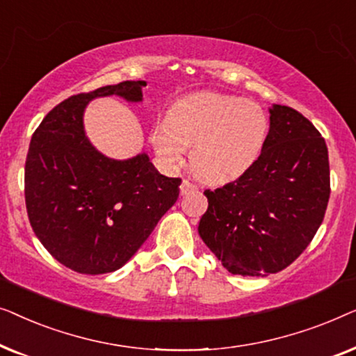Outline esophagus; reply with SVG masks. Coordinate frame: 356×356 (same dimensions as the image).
I'll list each match as a JSON object with an SVG mask.
<instances>
[{"mask_svg":"<svg viewBox=\"0 0 356 356\" xmlns=\"http://www.w3.org/2000/svg\"><path fill=\"white\" fill-rule=\"evenodd\" d=\"M196 189H197L196 184H194L193 181H189V179H183L181 186H179V191H181L183 196H186V194L196 191Z\"/></svg>","mask_w":356,"mask_h":356,"instance_id":"34e87169","label":"esophagus"}]
</instances>
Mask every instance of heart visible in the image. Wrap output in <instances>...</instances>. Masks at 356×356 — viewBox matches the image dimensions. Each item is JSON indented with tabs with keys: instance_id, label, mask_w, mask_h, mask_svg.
I'll return each instance as SVG.
<instances>
[{
	"instance_id": "obj_1",
	"label": "heart",
	"mask_w": 356,
	"mask_h": 356,
	"mask_svg": "<svg viewBox=\"0 0 356 356\" xmlns=\"http://www.w3.org/2000/svg\"><path fill=\"white\" fill-rule=\"evenodd\" d=\"M269 115L256 102L233 95L197 94L177 104L168 121L157 124L152 143L168 163L191 147V165L209 181H228L246 173L269 139Z\"/></svg>"
}]
</instances>
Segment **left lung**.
Returning a JSON list of instances; mask_svg holds the SVG:
<instances>
[{
  "mask_svg": "<svg viewBox=\"0 0 356 356\" xmlns=\"http://www.w3.org/2000/svg\"><path fill=\"white\" fill-rule=\"evenodd\" d=\"M199 235L230 274L264 277L289 267L313 240L330 196L329 154L314 124L270 108L269 139L235 181L206 189Z\"/></svg>",
  "mask_w": 356,
  "mask_h": 356,
  "instance_id": "8db88e82",
  "label": "left lung"
}]
</instances>
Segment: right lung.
Here are the masks:
<instances>
[{"instance_id":"obj_1","label":"right lung","mask_w":356,"mask_h":356,"mask_svg":"<svg viewBox=\"0 0 356 356\" xmlns=\"http://www.w3.org/2000/svg\"><path fill=\"white\" fill-rule=\"evenodd\" d=\"M144 81H124L71 95L35 129L24 193L32 230L47 251L79 274L120 269L177 202L181 178L160 175L145 154L102 155L84 134L82 113L95 97L143 100Z\"/></svg>"}]
</instances>
